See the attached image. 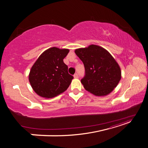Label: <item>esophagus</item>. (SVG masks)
I'll list each match as a JSON object with an SVG mask.
<instances>
[{
    "label": "esophagus",
    "instance_id": "obj_1",
    "mask_svg": "<svg viewBox=\"0 0 148 148\" xmlns=\"http://www.w3.org/2000/svg\"><path fill=\"white\" fill-rule=\"evenodd\" d=\"M73 77L75 78H78V75L77 73H75L74 75H73Z\"/></svg>",
    "mask_w": 148,
    "mask_h": 148
}]
</instances>
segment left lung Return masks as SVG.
Segmentation results:
<instances>
[{"mask_svg":"<svg viewBox=\"0 0 148 148\" xmlns=\"http://www.w3.org/2000/svg\"><path fill=\"white\" fill-rule=\"evenodd\" d=\"M75 52L84 66L85 76L81 83L84 89L97 96L109 95L122 77L118 63L106 49L91 44L77 49Z\"/></svg>","mask_w":148,"mask_h":148,"instance_id":"1","label":"left lung"}]
</instances>
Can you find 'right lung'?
<instances>
[{
	"instance_id": "right-lung-1",
	"label": "right lung",
	"mask_w": 148,
	"mask_h": 148,
	"mask_svg": "<svg viewBox=\"0 0 148 148\" xmlns=\"http://www.w3.org/2000/svg\"><path fill=\"white\" fill-rule=\"evenodd\" d=\"M68 49L51 47L43 52L34 62L29 73V82L39 96L52 98L65 91L73 77L68 72L64 59Z\"/></svg>"
}]
</instances>
